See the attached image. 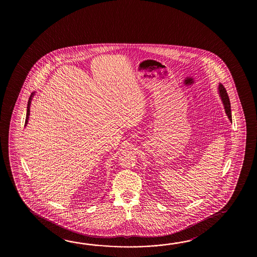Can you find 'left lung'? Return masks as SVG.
<instances>
[{"mask_svg":"<svg viewBox=\"0 0 257 257\" xmlns=\"http://www.w3.org/2000/svg\"><path fill=\"white\" fill-rule=\"evenodd\" d=\"M218 93H219V96L221 98V101L223 103L224 108H225V112L229 117V121L231 122V111H230V103H229V95L227 93L226 89L224 88L223 85L221 83L218 84Z\"/></svg>","mask_w":257,"mask_h":257,"instance_id":"1","label":"left lung"}]
</instances>
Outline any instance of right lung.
Listing matches in <instances>:
<instances>
[{"mask_svg": "<svg viewBox=\"0 0 257 257\" xmlns=\"http://www.w3.org/2000/svg\"><path fill=\"white\" fill-rule=\"evenodd\" d=\"M34 93H32V94L30 95V97H29V100H28V109H27V117H26V125L28 124V118H29V115H30V104H31V100H32V97H33Z\"/></svg>", "mask_w": 257, "mask_h": 257, "instance_id": "add662e5", "label": "right lung"}]
</instances>
